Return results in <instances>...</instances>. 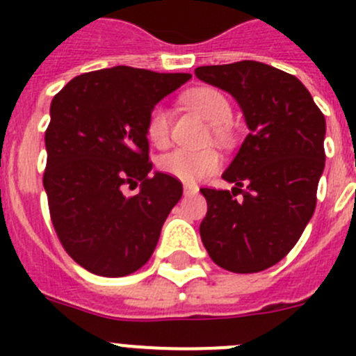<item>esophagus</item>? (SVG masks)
I'll return each mask as SVG.
<instances>
[{
  "instance_id": "34e87169",
  "label": "esophagus",
  "mask_w": 356,
  "mask_h": 356,
  "mask_svg": "<svg viewBox=\"0 0 356 356\" xmlns=\"http://www.w3.org/2000/svg\"><path fill=\"white\" fill-rule=\"evenodd\" d=\"M197 185H191V184H185L184 185V194L185 196H194V194H197Z\"/></svg>"
}]
</instances>
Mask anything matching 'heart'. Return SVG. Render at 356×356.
Segmentation results:
<instances>
[{"instance_id": "1", "label": "heart", "mask_w": 356, "mask_h": 356, "mask_svg": "<svg viewBox=\"0 0 356 356\" xmlns=\"http://www.w3.org/2000/svg\"><path fill=\"white\" fill-rule=\"evenodd\" d=\"M185 105L212 124L216 139L226 140L229 131L226 122L232 119V105L228 97L216 87H197L184 96ZM146 135L151 144L165 147L171 139V114L163 105H155L146 119ZM222 159L216 149H172L159 159V169L163 175L194 184L221 168Z\"/></svg>"}]
</instances>
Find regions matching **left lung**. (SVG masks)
Masks as SVG:
<instances>
[{
    "label": "left lung",
    "mask_w": 356,
    "mask_h": 356,
    "mask_svg": "<svg viewBox=\"0 0 356 356\" xmlns=\"http://www.w3.org/2000/svg\"><path fill=\"white\" fill-rule=\"evenodd\" d=\"M194 74L232 94L250 128L222 175L235 187L201 188V241L226 271H264L287 257L314 216L325 169V115L298 78L262 62L203 65Z\"/></svg>",
    "instance_id": "left-lung-1"
}]
</instances>
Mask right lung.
<instances>
[{
    "label": "right lung",
    "instance_id": "add662e5",
    "mask_svg": "<svg viewBox=\"0 0 356 356\" xmlns=\"http://www.w3.org/2000/svg\"><path fill=\"white\" fill-rule=\"evenodd\" d=\"M191 78L118 65L72 78L51 102L42 184L62 248L92 275L135 273L155 251L184 187L153 168L149 110ZM143 184L134 197L124 184Z\"/></svg>",
    "mask_w": 356,
    "mask_h": 356
}]
</instances>
